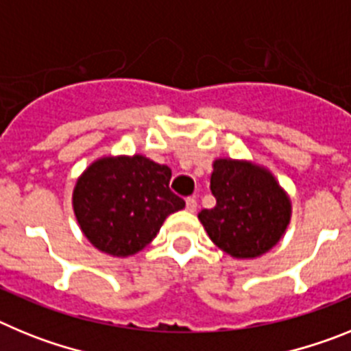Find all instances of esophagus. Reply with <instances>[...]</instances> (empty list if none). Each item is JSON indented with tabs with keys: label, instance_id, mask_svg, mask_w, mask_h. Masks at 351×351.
Listing matches in <instances>:
<instances>
[{
	"label": "esophagus",
	"instance_id": "1",
	"mask_svg": "<svg viewBox=\"0 0 351 351\" xmlns=\"http://www.w3.org/2000/svg\"><path fill=\"white\" fill-rule=\"evenodd\" d=\"M197 198H193V197H190V198H186V209L190 210V213H195V210H197Z\"/></svg>",
	"mask_w": 351,
	"mask_h": 351
}]
</instances>
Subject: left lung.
Instances as JSON below:
<instances>
[{
  "mask_svg": "<svg viewBox=\"0 0 351 351\" xmlns=\"http://www.w3.org/2000/svg\"><path fill=\"white\" fill-rule=\"evenodd\" d=\"M213 209L198 219L210 241L235 258H255L278 244L290 221V200L267 170L246 161L216 160Z\"/></svg>",
  "mask_w": 351,
  "mask_h": 351,
  "instance_id": "left-lung-1",
  "label": "left lung"
}]
</instances>
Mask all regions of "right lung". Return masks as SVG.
Returning a JSON list of instances; mask_svg holds the SVG:
<instances>
[{
    "instance_id": "obj_1",
    "label": "right lung",
    "mask_w": 351,
    "mask_h": 351,
    "mask_svg": "<svg viewBox=\"0 0 351 351\" xmlns=\"http://www.w3.org/2000/svg\"><path fill=\"white\" fill-rule=\"evenodd\" d=\"M172 170L147 158L95 161L73 190V210L89 243L114 256L144 250L184 200L169 188Z\"/></svg>"
}]
</instances>
